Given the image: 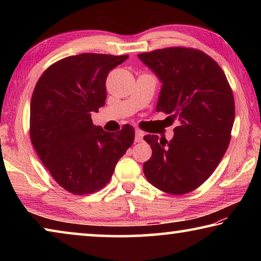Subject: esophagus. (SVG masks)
Masks as SVG:
<instances>
[{
	"label": "esophagus",
	"mask_w": 261,
	"mask_h": 261,
	"mask_svg": "<svg viewBox=\"0 0 261 261\" xmlns=\"http://www.w3.org/2000/svg\"><path fill=\"white\" fill-rule=\"evenodd\" d=\"M144 135H145V134H144L143 131L139 130V129H137V130H136V137H135L136 143H140V141H143Z\"/></svg>",
	"instance_id": "esophagus-1"
}]
</instances>
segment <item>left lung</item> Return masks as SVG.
<instances>
[{
  "label": "left lung",
  "instance_id": "1",
  "mask_svg": "<svg viewBox=\"0 0 261 261\" xmlns=\"http://www.w3.org/2000/svg\"><path fill=\"white\" fill-rule=\"evenodd\" d=\"M162 83L156 112L178 118L170 141L147 135L152 156L144 174L170 194L189 193L213 174L231 138L235 101L220 65L194 48L169 47L138 55Z\"/></svg>",
  "mask_w": 261,
  "mask_h": 261
}]
</instances>
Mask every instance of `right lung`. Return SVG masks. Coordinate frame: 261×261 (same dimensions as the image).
Returning a JSON list of instances; mask_svg holds the SVG:
<instances>
[{
  "mask_svg": "<svg viewBox=\"0 0 261 261\" xmlns=\"http://www.w3.org/2000/svg\"><path fill=\"white\" fill-rule=\"evenodd\" d=\"M127 57L94 53L65 57L47 68L34 87L31 141L53 178L70 193L83 196L105 188L134 143L130 124L107 132L91 118L105 106L109 71Z\"/></svg>",
  "mask_w": 261,
  "mask_h": 261,
  "instance_id": "right-lung-1",
  "label": "right lung"
}]
</instances>
